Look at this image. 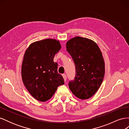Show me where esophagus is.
Wrapping results in <instances>:
<instances>
[{"instance_id":"esophagus-1","label":"esophagus","mask_w":129,"mask_h":129,"mask_svg":"<svg viewBox=\"0 0 129 129\" xmlns=\"http://www.w3.org/2000/svg\"><path fill=\"white\" fill-rule=\"evenodd\" d=\"M62 76H63V79H64V81H66V80H67V76H66V74H63V75H62Z\"/></svg>"}]
</instances>
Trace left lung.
I'll return each mask as SVG.
<instances>
[{
  "instance_id": "left-lung-1",
  "label": "left lung",
  "mask_w": 129,
  "mask_h": 129,
  "mask_svg": "<svg viewBox=\"0 0 129 129\" xmlns=\"http://www.w3.org/2000/svg\"><path fill=\"white\" fill-rule=\"evenodd\" d=\"M76 68L74 80L69 82L73 94L81 100L90 98L98 90L105 74V63L96 43L87 38H73L66 44Z\"/></svg>"
}]
</instances>
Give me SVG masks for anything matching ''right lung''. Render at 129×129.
Returning <instances> with one entry per match:
<instances>
[{
	"mask_svg": "<svg viewBox=\"0 0 129 129\" xmlns=\"http://www.w3.org/2000/svg\"><path fill=\"white\" fill-rule=\"evenodd\" d=\"M61 48L60 42L53 39L31 44L26 50L21 67L23 83L34 99L45 102L49 100L64 79L57 72L54 62L55 54Z\"/></svg>",
	"mask_w": 129,
	"mask_h": 129,
	"instance_id": "1",
	"label": "right lung"
}]
</instances>
